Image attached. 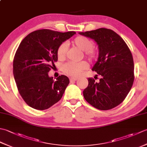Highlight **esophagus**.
I'll use <instances>...</instances> for the list:
<instances>
[{
    "mask_svg": "<svg viewBox=\"0 0 147 147\" xmlns=\"http://www.w3.org/2000/svg\"><path fill=\"white\" fill-rule=\"evenodd\" d=\"M78 80L77 78H70V82H75Z\"/></svg>",
    "mask_w": 147,
    "mask_h": 147,
    "instance_id": "34e87169",
    "label": "esophagus"
}]
</instances>
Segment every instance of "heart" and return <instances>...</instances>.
Listing matches in <instances>:
<instances>
[{
  "label": "heart",
  "mask_w": 147,
  "mask_h": 147,
  "mask_svg": "<svg viewBox=\"0 0 147 147\" xmlns=\"http://www.w3.org/2000/svg\"><path fill=\"white\" fill-rule=\"evenodd\" d=\"M72 44L73 46L78 48L84 52L85 55L89 60L93 61L96 58V52L93 49V42L91 40L85 36H79L76 37L73 41ZM67 52V45L65 43H62L59 46L57 51V57L59 60L62 61L65 58ZM88 67L86 62L82 61L79 62H67L62 67V71L64 73L69 76L77 77L80 75L82 72L86 69Z\"/></svg>",
  "instance_id": "1"
}]
</instances>
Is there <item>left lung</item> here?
<instances>
[{
	"label": "left lung",
	"mask_w": 147,
	"mask_h": 147,
	"mask_svg": "<svg viewBox=\"0 0 147 147\" xmlns=\"http://www.w3.org/2000/svg\"><path fill=\"white\" fill-rule=\"evenodd\" d=\"M94 40L98 47V57L92 70L101 76L99 82L88 78L83 90L86 100L99 110H109L123 102L134 82V62L128 47L114 31L99 28L79 32Z\"/></svg>",
	"instance_id": "left-lung-1"
}]
</instances>
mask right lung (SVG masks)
I'll use <instances>...</instances> for the list:
<instances>
[{"mask_svg":"<svg viewBox=\"0 0 147 147\" xmlns=\"http://www.w3.org/2000/svg\"><path fill=\"white\" fill-rule=\"evenodd\" d=\"M74 34L43 29L22 40L14 58L13 74L19 92L31 107L45 110L62 98L69 80L61 75L55 80L48 73L57 61L59 46Z\"/></svg>","mask_w":147,"mask_h":147,"instance_id":"obj_1","label":"right lung"}]
</instances>
